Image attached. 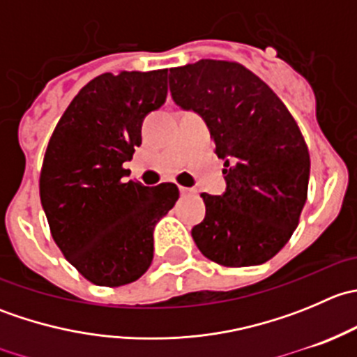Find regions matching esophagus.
Returning a JSON list of instances; mask_svg holds the SVG:
<instances>
[{"mask_svg": "<svg viewBox=\"0 0 357 357\" xmlns=\"http://www.w3.org/2000/svg\"><path fill=\"white\" fill-rule=\"evenodd\" d=\"M179 193H181V197H192V195H195L197 190L195 188H186V186H179Z\"/></svg>", "mask_w": 357, "mask_h": 357, "instance_id": "obj_1", "label": "esophagus"}]
</instances>
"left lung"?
<instances>
[{
    "label": "left lung",
    "instance_id": "1",
    "mask_svg": "<svg viewBox=\"0 0 357 357\" xmlns=\"http://www.w3.org/2000/svg\"><path fill=\"white\" fill-rule=\"evenodd\" d=\"M169 88L176 105L204 119L226 167V192L202 193L205 218L192 229L197 247L229 268L269 261L290 240L307 199L311 160L297 122L236 62L171 68Z\"/></svg>",
    "mask_w": 357,
    "mask_h": 357
}]
</instances>
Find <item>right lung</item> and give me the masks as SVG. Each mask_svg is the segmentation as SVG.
Returning a JSON list of instances; mask_svg holds the SVG:
<instances>
[{"label":"right lung","instance_id":"add662e5","mask_svg":"<svg viewBox=\"0 0 357 357\" xmlns=\"http://www.w3.org/2000/svg\"><path fill=\"white\" fill-rule=\"evenodd\" d=\"M167 96V68L102 74L75 95L56 124L39 178L55 243L91 283L136 282L153 259V229L179 197L172 183L124 179L142 145L143 119Z\"/></svg>","mask_w":357,"mask_h":357}]
</instances>
